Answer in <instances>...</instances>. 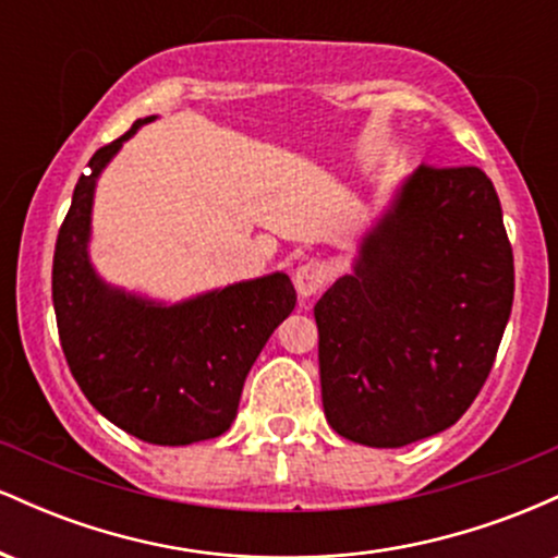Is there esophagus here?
Listing matches in <instances>:
<instances>
[{
    "instance_id": "esophagus-1",
    "label": "esophagus",
    "mask_w": 558,
    "mask_h": 558,
    "mask_svg": "<svg viewBox=\"0 0 558 558\" xmlns=\"http://www.w3.org/2000/svg\"><path fill=\"white\" fill-rule=\"evenodd\" d=\"M330 280V270L325 262L319 259H310L304 265H299L296 275H293V283H296V291L301 299H310L315 296L317 291H323Z\"/></svg>"
}]
</instances>
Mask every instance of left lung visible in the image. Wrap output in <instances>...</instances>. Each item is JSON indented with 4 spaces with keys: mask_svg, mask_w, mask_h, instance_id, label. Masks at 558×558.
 <instances>
[{
    "mask_svg": "<svg viewBox=\"0 0 558 558\" xmlns=\"http://www.w3.org/2000/svg\"><path fill=\"white\" fill-rule=\"evenodd\" d=\"M514 301L501 202L480 168L420 165L315 304L328 425L373 448L446 430L496 362Z\"/></svg>",
    "mask_w": 558,
    "mask_h": 558,
    "instance_id": "left-lung-1",
    "label": "left lung"
}]
</instances>
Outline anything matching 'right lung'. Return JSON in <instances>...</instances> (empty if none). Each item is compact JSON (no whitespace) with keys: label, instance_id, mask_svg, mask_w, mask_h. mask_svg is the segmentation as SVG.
<instances>
[{"label":"right lung","instance_id":"obj_1","mask_svg":"<svg viewBox=\"0 0 558 558\" xmlns=\"http://www.w3.org/2000/svg\"><path fill=\"white\" fill-rule=\"evenodd\" d=\"M101 146L73 191L54 246L52 301L65 360L83 396L120 430L155 446L222 435L267 338L296 306L286 272L183 304H155L107 286L88 262L94 185L141 125Z\"/></svg>","mask_w":558,"mask_h":558}]
</instances>
